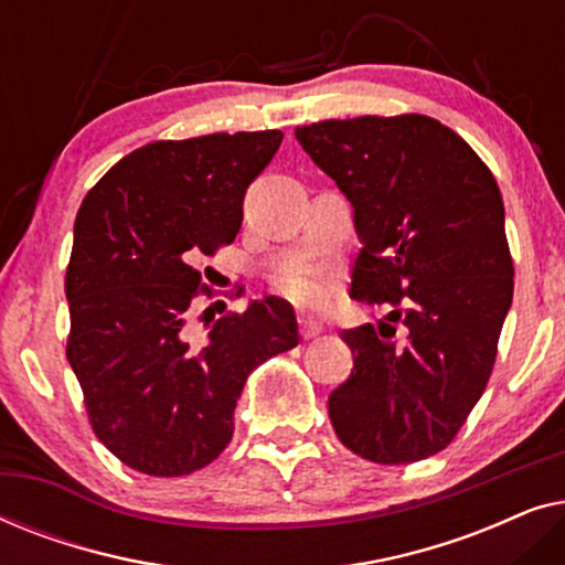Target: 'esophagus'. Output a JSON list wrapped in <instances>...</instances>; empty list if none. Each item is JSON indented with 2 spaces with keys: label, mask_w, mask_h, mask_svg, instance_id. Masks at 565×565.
Masks as SVG:
<instances>
[{
  "label": "esophagus",
  "mask_w": 565,
  "mask_h": 565,
  "mask_svg": "<svg viewBox=\"0 0 565 565\" xmlns=\"http://www.w3.org/2000/svg\"><path fill=\"white\" fill-rule=\"evenodd\" d=\"M298 327H300V337H303V339H313V337H319L321 331H323V323L311 319V316H300Z\"/></svg>",
  "instance_id": "34e87169"
}]
</instances>
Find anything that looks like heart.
Returning <instances> with one entry per match:
<instances>
[{
  "label": "heart",
  "mask_w": 565,
  "mask_h": 565,
  "mask_svg": "<svg viewBox=\"0 0 565 565\" xmlns=\"http://www.w3.org/2000/svg\"><path fill=\"white\" fill-rule=\"evenodd\" d=\"M275 285L296 306L321 308L329 303L334 277L319 265H290L275 277Z\"/></svg>",
  "instance_id": "heart-1"
}]
</instances>
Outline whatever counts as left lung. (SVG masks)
<instances>
[{
    "label": "left lung",
    "instance_id": "left-lung-1",
    "mask_svg": "<svg viewBox=\"0 0 565 565\" xmlns=\"http://www.w3.org/2000/svg\"><path fill=\"white\" fill-rule=\"evenodd\" d=\"M354 207L362 249L350 296L391 323L344 331L354 367L329 419L354 455L406 466L445 450L483 396L514 292L499 184L481 157L427 115H362L296 128ZM393 334L396 329L391 327Z\"/></svg>",
    "mask_w": 565,
    "mask_h": 565
}]
</instances>
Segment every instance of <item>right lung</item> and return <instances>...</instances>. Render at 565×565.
I'll list each match as a JSON object with an SVG mask.
<instances>
[{"label": "right lung", "mask_w": 565, "mask_h": 565, "mask_svg": "<svg viewBox=\"0 0 565 565\" xmlns=\"http://www.w3.org/2000/svg\"><path fill=\"white\" fill-rule=\"evenodd\" d=\"M280 143V130L153 141L82 200L66 358L97 439L138 473L188 476L218 458L246 377L298 344L296 311L275 296L205 337L192 323L195 298H213L198 265L234 242L244 192Z\"/></svg>", "instance_id": "1"}]
</instances>
